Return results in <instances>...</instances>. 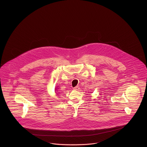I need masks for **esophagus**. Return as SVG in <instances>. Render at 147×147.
Segmentation results:
<instances>
[{"instance_id": "esophagus-1", "label": "esophagus", "mask_w": 147, "mask_h": 147, "mask_svg": "<svg viewBox=\"0 0 147 147\" xmlns=\"http://www.w3.org/2000/svg\"><path fill=\"white\" fill-rule=\"evenodd\" d=\"M79 89V87L78 86H77L73 88V90H78Z\"/></svg>"}]
</instances>
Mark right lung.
<instances>
[{
  "label": "right lung",
  "instance_id": "right-lung-1",
  "mask_svg": "<svg viewBox=\"0 0 147 147\" xmlns=\"http://www.w3.org/2000/svg\"><path fill=\"white\" fill-rule=\"evenodd\" d=\"M58 89H56H56H55V92H56V93H57V94H58V92H58Z\"/></svg>",
  "mask_w": 147,
  "mask_h": 147
}]
</instances>
